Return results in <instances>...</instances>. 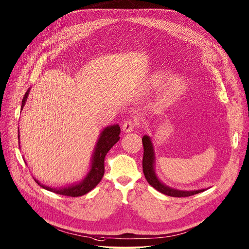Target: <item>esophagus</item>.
Instances as JSON below:
<instances>
[{
	"label": "esophagus",
	"instance_id": "34e87169",
	"mask_svg": "<svg viewBox=\"0 0 249 249\" xmlns=\"http://www.w3.org/2000/svg\"><path fill=\"white\" fill-rule=\"evenodd\" d=\"M135 125H136V123H135L134 121H132V120H127V121H125V122L123 123V125H122V130H123V132H125V133L131 132V131H133V129H134Z\"/></svg>",
	"mask_w": 249,
	"mask_h": 249
}]
</instances>
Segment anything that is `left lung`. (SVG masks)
<instances>
[{"label":"left lung","instance_id":"left-lung-1","mask_svg":"<svg viewBox=\"0 0 249 249\" xmlns=\"http://www.w3.org/2000/svg\"><path fill=\"white\" fill-rule=\"evenodd\" d=\"M143 144V159H142V170L145 179L149 183V185L156 188L158 191L161 192L166 196L173 197H186L194 194L200 193L204 191V189L198 190H180L176 188H172L165 183L161 182L156 173V155L154 149V143L150 136L143 135L142 137Z\"/></svg>","mask_w":249,"mask_h":249}]
</instances>
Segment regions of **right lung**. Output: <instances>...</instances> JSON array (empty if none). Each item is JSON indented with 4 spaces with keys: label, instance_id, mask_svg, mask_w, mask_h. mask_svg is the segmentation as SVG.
I'll return each instance as SVG.
<instances>
[{
    "label": "right lung",
    "instance_id": "add662e5",
    "mask_svg": "<svg viewBox=\"0 0 249 249\" xmlns=\"http://www.w3.org/2000/svg\"><path fill=\"white\" fill-rule=\"evenodd\" d=\"M30 88L25 92L22 105H21V111L23 110V107L25 106V103L27 101V96L29 94ZM120 126L118 124H114L111 126L105 127L102 132L100 133V136L98 138V142H96L94 145V149L92 153V157L90 160V168L86 176L78 183H75V184H71L69 186H64L59 188H53L50 186H46L44 184L35 179L37 184L42 187L44 189H47L49 191L55 192L57 194H61V196H67L72 197H77L84 196V194L89 193L90 190H92L96 185L101 182L104 173H105V158L106 155L114 145L117 143L120 139ZM18 140H19V147H20V136L18 134ZM24 160V159H23Z\"/></svg>",
    "mask_w": 249,
    "mask_h": 249
}]
</instances>
